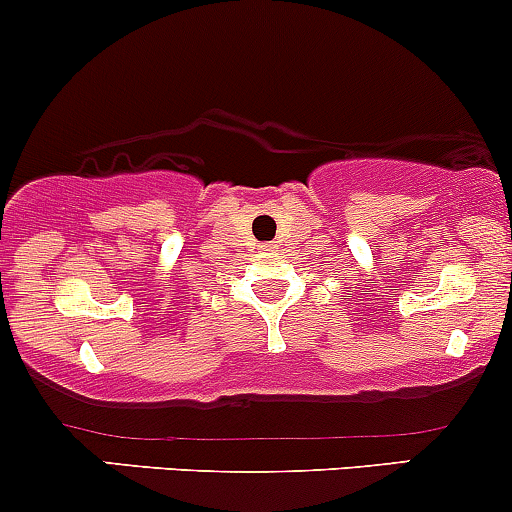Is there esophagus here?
Instances as JSON below:
<instances>
[{
	"label": "esophagus",
	"mask_w": 512,
	"mask_h": 512,
	"mask_svg": "<svg viewBox=\"0 0 512 512\" xmlns=\"http://www.w3.org/2000/svg\"><path fill=\"white\" fill-rule=\"evenodd\" d=\"M262 250H274V247L272 245H262Z\"/></svg>",
	"instance_id": "1"
}]
</instances>
